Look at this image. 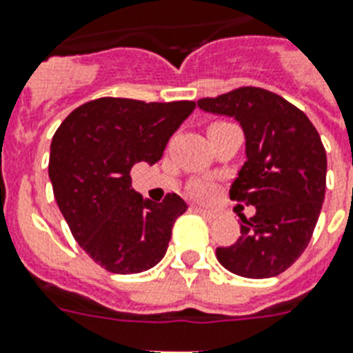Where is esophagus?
<instances>
[{
    "mask_svg": "<svg viewBox=\"0 0 353 353\" xmlns=\"http://www.w3.org/2000/svg\"><path fill=\"white\" fill-rule=\"evenodd\" d=\"M194 210H196L197 214H201V216H205L206 219H214V217H219V212H217V210H208V208H203V206H194Z\"/></svg>",
    "mask_w": 353,
    "mask_h": 353,
    "instance_id": "obj_1",
    "label": "esophagus"
}]
</instances>
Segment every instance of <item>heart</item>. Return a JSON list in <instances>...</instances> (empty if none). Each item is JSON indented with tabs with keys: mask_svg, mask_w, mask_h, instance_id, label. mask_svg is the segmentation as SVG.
Returning <instances> with one entry per match:
<instances>
[{
	"mask_svg": "<svg viewBox=\"0 0 353 353\" xmlns=\"http://www.w3.org/2000/svg\"><path fill=\"white\" fill-rule=\"evenodd\" d=\"M192 194L197 197H205L210 194V186L203 185V183H197V185L192 186Z\"/></svg>",
	"mask_w": 353,
	"mask_h": 353,
	"instance_id": "obj_1",
	"label": "heart"
}]
</instances>
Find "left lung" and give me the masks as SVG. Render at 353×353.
<instances>
[{
	"mask_svg": "<svg viewBox=\"0 0 353 353\" xmlns=\"http://www.w3.org/2000/svg\"><path fill=\"white\" fill-rule=\"evenodd\" d=\"M197 105L236 117L245 130L246 161L230 199L256 206V216H241L239 239L217 248V261L241 277L279 276L308 246L325 201L326 152L319 134L305 112L265 88L239 87Z\"/></svg>",
	"mask_w": 353,
	"mask_h": 353,
	"instance_id": "obj_1",
	"label": "left lung"
}]
</instances>
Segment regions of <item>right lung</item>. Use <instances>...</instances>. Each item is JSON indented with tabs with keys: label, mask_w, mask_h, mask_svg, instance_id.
<instances>
[{
	"label": "right lung",
	"mask_w": 353,
	"mask_h": 353,
	"mask_svg": "<svg viewBox=\"0 0 353 353\" xmlns=\"http://www.w3.org/2000/svg\"><path fill=\"white\" fill-rule=\"evenodd\" d=\"M194 108L196 101L99 97L70 112L54 134V197L74 239L105 270L139 274L167 254L186 203L174 192L161 203L143 199L132 188L130 170L159 161Z\"/></svg>",
	"instance_id": "right-lung-1"
}]
</instances>
